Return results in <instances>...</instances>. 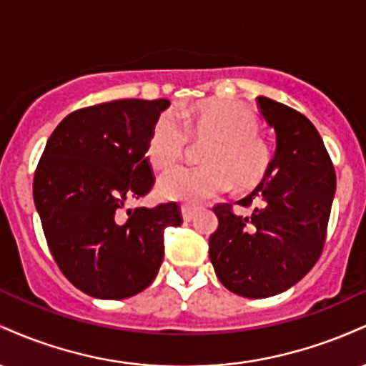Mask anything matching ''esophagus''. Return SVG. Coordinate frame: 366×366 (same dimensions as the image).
<instances>
[{"label":"esophagus","mask_w":366,"mask_h":366,"mask_svg":"<svg viewBox=\"0 0 366 366\" xmlns=\"http://www.w3.org/2000/svg\"><path fill=\"white\" fill-rule=\"evenodd\" d=\"M180 213H182V220L184 222H191L192 218L196 217V208L182 207V208H180Z\"/></svg>","instance_id":"obj_1"}]
</instances>
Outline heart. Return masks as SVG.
Here are the masks:
<instances>
[{"label": "heart", "mask_w": 366, "mask_h": 366, "mask_svg": "<svg viewBox=\"0 0 366 366\" xmlns=\"http://www.w3.org/2000/svg\"><path fill=\"white\" fill-rule=\"evenodd\" d=\"M165 112L151 129L146 154L157 169L180 162L189 139L207 144L203 167L172 169L158 179V194L165 199L201 203L230 187L246 192L263 182L272 167L270 144L258 134L259 122L239 102H204Z\"/></svg>", "instance_id": "b5f03b06"}]
</instances>
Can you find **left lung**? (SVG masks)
<instances>
[{
    "label": "left lung",
    "mask_w": 366,
    "mask_h": 366,
    "mask_svg": "<svg viewBox=\"0 0 366 366\" xmlns=\"http://www.w3.org/2000/svg\"><path fill=\"white\" fill-rule=\"evenodd\" d=\"M259 110L275 130L277 151L258 187L237 201L254 204L237 217L215 207L218 229L209 237V259L230 292L251 300L280 294L317 263L325 242L335 172L315 125L292 108L259 96Z\"/></svg>",
    "instance_id": "1"
}]
</instances>
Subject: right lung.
<instances>
[{
  "instance_id": "add662e5",
  "label": "right lung",
  "mask_w": 366,
  "mask_h": 366,
  "mask_svg": "<svg viewBox=\"0 0 366 366\" xmlns=\"http://www.w3.org/2000/svg\"><path fill=\"white\" fill-rule=\"evenodd\" d=\"M169 99H119L66 115L46 142L34 203L63 275L98 300L144 291L163 262V232L182 224L175 203L127 208L148 194L151 129Z\"/></svg>"
}]
</instances>
